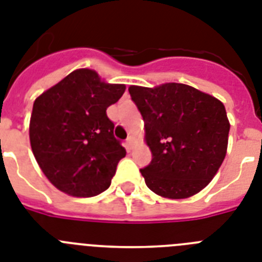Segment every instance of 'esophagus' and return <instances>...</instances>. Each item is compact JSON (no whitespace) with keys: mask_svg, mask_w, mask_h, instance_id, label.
I'll return each mask as SVG.
<instances>
[{"mask_svg":"<svg viewBox=\"0 0 262 262\" xmlns=\"http://www.w3.org/2000/svg\"><path fill=\"white\" fill-rule=\"evenodd\" d=\"M133 144H135V137L129 136V137L126 138V142H125V146H126L127 150H132V149H133Z\"/></svg>","mask_w":262,"mask_h":262,"instance_id":"1","label":"esophagus"}]
</instances>
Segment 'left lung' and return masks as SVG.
<instances>
[{
    "instance_id": "left-lung-1",
    "label": "left lung",
    "mask_w": 262,
    "mask_h": 262,
    "mask_svg": "<svg viewBox=\"0 0 262 262\" xmlns=\"http://www.w3.org/2000/svg\"><path fill=\"white\" fill-rule=\"evenodd\" d=\"M145 122L151 161L140 169L145 184L166 199H188L205 188L223 164L229 120L224 104L185 83L132 85Z\"/></svg>"
}]
</instances>
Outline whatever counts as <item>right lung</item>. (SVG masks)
<instances>
[{
  "label": "right lung",
  "instance_id": "obj_1",
  "mask_svg": "<svg viewBox=\"0 0 262 262\" xmlns=\"http://www.w3.org/2000/svg\"><path fill=\"white\" fill-rule=\"evenodd\" d=\"M125 85L106 83L90 69H77L33 104L29 137L43 174L61 192L93 197L111 186L126 150L113 135L106 109Z\"/></svg>",
  "mask_w": 262,
  "mask_h": 262
}]
</instances>
